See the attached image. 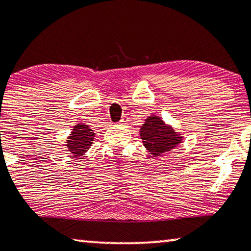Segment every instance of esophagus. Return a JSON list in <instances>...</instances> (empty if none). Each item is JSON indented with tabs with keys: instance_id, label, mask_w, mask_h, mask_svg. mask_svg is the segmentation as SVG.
Here are the masks:
<instances>
[{
	"instance_id": "1",
	"label": "esophagus",
	"mask_w": 251,
	"mask_h": 251,
	"mask_svg": "<svg viewBox=\"0 0 251 251\" xmlns=\"http://www.w3.org/2000/svg\"><path fill=\"white\" fill-rule=\"evenodd\" d=\"M127 122H128V118H127L126 116H124V117H122L121 122H119V124H121V125H126Z\"/></svg>"
}]
</instances>
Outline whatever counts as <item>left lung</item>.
Segmentation results:
<instances>
[{
	"label": "left lung",
	"mask_w": 251,
	"mask_h": 251,
	"mask_svg": "<svg viewBox=\"0 0 251 251\" xmlns=\"http://www.w3.org/2000/svg\"><path fill=\"white\" fill-rule=\"evenodd\" d=\"M143 145L153 156H162L170 152L182 142V136L172 126L166 125L163 119L151 115L145 119L140 130Z\"/></svg>",
	"instance_id": "1"
}]
</instances>
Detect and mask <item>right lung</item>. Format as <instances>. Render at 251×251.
I'll return each mask as SVG.
<instances>
[{
  "label": "right lung",
  "mask_w": 251,
  "mask_h": 251,
  "mask_svg": "<svg viewBox=\"0 0 251 251\" xmlns=\"http://www.w3.org/2000/svg\"><path fill=\"white\" fill-rule=\"evenodd\" d=\"M94 138V130L88 125L79 123L73 128V132L66 142V146L68 147V151L73 157H79L90 149Z\"/></svg>",
  "instance_id": "obj_1"
}]
</instances>
